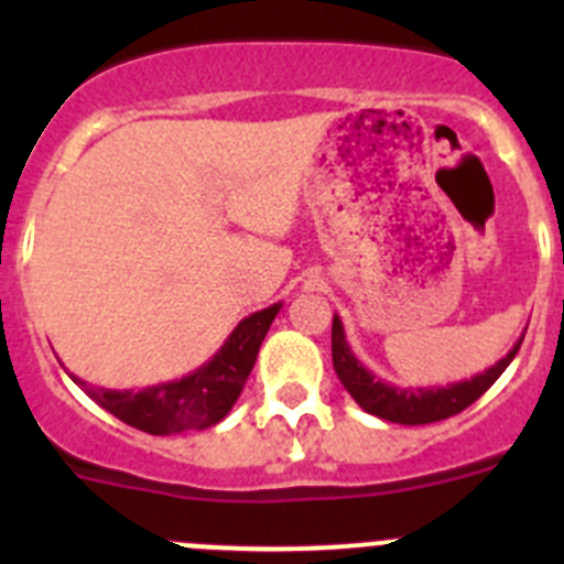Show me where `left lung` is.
<instances>
[{
    "mask_svg": "<svg viewBox=\"0 0 564 564\" xmlns=\"http://www.w3.org/2000/svg\"><path fill=\"white\" fill-rule=\"evenodd\" d=\"M521 335L513 344V349L502 357V360L494 362L491 368H486L482 373H475L469 379H460V382L442 384V388H398V384L384 382L377 373L368 371L360 360L351 351L349 340H346L344 322L340 316H333V366L338 373L340 384L346 392L366 409L373 417L390 420V423L401 425H429L440 423V420L453 417V414L464 412L469 403H475L499 377H502L505 368L513 362L516 351H519Z\"/></svg>",
    "mask_w": 564,
    "mask_h": 564,
    "instance_id": "left-lung-1",
    "label": "left lung"
}]
</instances>
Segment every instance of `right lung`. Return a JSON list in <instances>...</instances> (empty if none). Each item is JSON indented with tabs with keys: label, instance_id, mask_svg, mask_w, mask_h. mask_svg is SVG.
Here are the masks:
<instances>
[{
	"label": "right lung",
	"instance_id": "1",
	"mask_svg": "<svg viewBox=\"0 0 564 564\" xmlns=\"http://www.w3.org/2000/svg\"><path fill=\"white\" fill-rule=\"evenodd\" d=\"M281 308L283 303H275L242 318L204 366L172 382L144 390H106L87 384L73 373L70 379L82 384L98 406L147 434L172 436L182 431H204L218 425L231 412L253 371L261 340Z\"/></svg>",
	"mask_w": 564,
	"mask_h": 564
}]
</instances>
